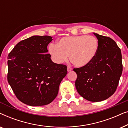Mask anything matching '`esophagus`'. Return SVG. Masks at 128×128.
<instances>
[{
	"label": "esophagus",
	"mask_w": 128,
	"mask_h": 128,
	"mask_svg": "<svg viewBox=\"0 0 128 128\" xmlns=\"http://www.w3.org/2000/svg\"><path fill=\"white\" fill-rule=\"evenodd\" d=\"M67 70H68V72H70L72 70V68L71 67H70V66H68Z\"/></svg>",
	"instance_id": "esophagus-1"
}]
</instances>
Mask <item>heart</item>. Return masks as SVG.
Wrapping results in <instances>:
<instances>
[{
	"label": "heart",
	"instance_id": "b5f03b06",
	"mask_svg": "<svg viewBox=\"0 0 128 128\" xmlns=\"http://www.w3.org/2000/svg\"><path fill=\"white\" fill-rule=\"evenodd\" d=\"M98 45V41L94 36L82 35L64 36L59 40L56 44H50L48 52L56 64L66 61L69 55L73 64L83 67L93 60L97 53Z\"/></svg>",
	"mask_w": 128,
	"mask_h": 128
}]
</instances>
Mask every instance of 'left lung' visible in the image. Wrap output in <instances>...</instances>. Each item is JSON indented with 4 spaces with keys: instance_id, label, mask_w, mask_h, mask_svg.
I'll list each match as a JSON object with an SVG mask.
<instances>
[{
    "instance_id": "left-lung-1",
    "label": "left lung",
    "mask_w": 128,
    "mask_h": 128,
    "mask_svg": "<svg viewBox=\"0 0 128 128\" xmlns=\"http://www.w3.org/2000/svg\"><path fill=\"white\" fill-rule=\"evenodd\" d=\"M98 41L96 56L90 64L73 69L77 74L75 86L82 97L98 102L112 95L122 73L121 50L111 38L94 33Z\"/></svg>"
}]
</instances>
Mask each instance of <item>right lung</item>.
I'll return each mask as SVG.
<instances>
[{
	"mask_svg": "<svg viewBox=\"0 0 128 128\" xmlns=\"http://www.w3.org/2000/svg\"><path fill=\"white\" fill-rule=\"evenodd\" d=\"M50 36H34L19 42L8 55V80L17 98L30 106L50 104L56 97L67 66L52 62Z\"/></svg>",
	"mask_w": 128,
	"mask_h": 128,
	"instance_id": "add662e5",
	"label": "right lung"
}]
</instances>
